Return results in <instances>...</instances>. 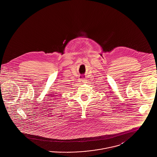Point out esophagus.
Returning <instances> with one entry per match:
<instances>
[{
    "instance_id": "obj_1",
    "label": "esophagus",
    "mask_w": 157,
    "mask_h": 157,
    "mask_svg": "<svg viewBox=\"0 0 157 157\" xmlns=\"http://www.w3.org/2000/svg\"><path fill=\"white\" fill-rule=\"evenodd\" d=\"M86 79H81V82H82V83H84L85 82H86Z\"/></svg>"
}]
</instances>
